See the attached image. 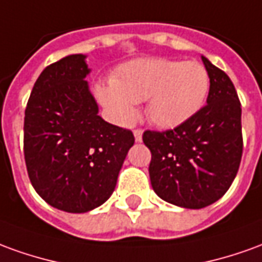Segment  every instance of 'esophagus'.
<instances>
[{
	"mask_svg": "<svg viewBox=\"0 0 262 262\" xmlns=\"http://www.w3.org/2000/svg\"><path fill=\"white\" fill-rule=\"evenodd\" d=\"M133 135H135L136 142H142V135H143V130H142V129H135V130H133Z\"/></svg>",
	"mask_w": 262,
	"mask_h": 262,
	"instance_id": "esophagus-1",
	"label": "esophagus"
}]
</instances>
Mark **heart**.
<instances>
[{
  "label": "heart",
  "mask_w": 262,
  "mask_h": 262,
  "mask_svg": "<svg viewBox=\"0 0 262 262\" xmlns=\"http://www.w3.org/2000/svg\"><path fill=\"white\" fill-rule=\"evenodd\" d=\"M210 76L199 62L139 58L120 65L111 82L99 83L100 103L120 123L135 118V103L146 100V116L160 127H176L201 109Z\"/></svg>",
  "instance_id": "b5f03b06"
}]
</instances>
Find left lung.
I'll return each instance as SVG.
<instances>
[{
	"instance_id": "1",
	"label": "left lung",
	"mask_w": 262,
	"mask_h": 262,
	"mask_svg": "<svg viewBox=\"0 0 262 262\" xmlns=\"http://www.w3.org/2000/svg\"><path fill=\"white\" fill-rule=\"evenodd\" d=\"M201 59L210 76L207 105L174 129L143 133L151 153V187L160 199L184 208L207 207L226 194L243 156L237 91L224 71Z\"/></svg>"
}]
</instances>
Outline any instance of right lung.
Masks as SVG:
<instances>
[{"mask_svg":"<svg viewBox=\"0 0 262 262\" xmlns=\"http://www.w3.org/2000/svg\"><path fill=\"white\" fill-rule=\"evenodd\" d=\"M88 74L80 54L51 63L32 88L24 119L29 180L48 204L68 213H86L111 197L135 143L132 130L98 115Z\"/></svg>","mask_w":262,"mask_h":262,"instance_id":"right-lung-1","label":"right lung"}]
</instances>
